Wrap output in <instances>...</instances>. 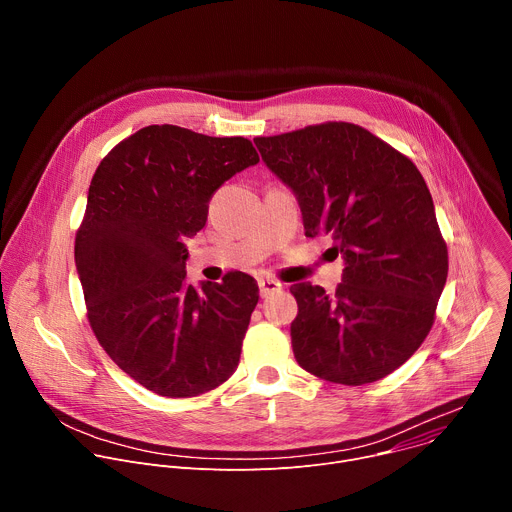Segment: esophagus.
I'll list each match as a JSON object with an SVG mask.
<instances>
[{
    "label": "esophagus",
    "mask_w": 512,
    "mask_h": 512,
    "mask_svg": "<svg viewBox=\"0 0 512 512\" xmlns=\"http://www.w3.org/2000/svg\"><path fill=\"white\" fill-rule=\"evenodd\" d=\"M281 289H283V285L275 279H259V291H261L263 298H267V296H271V294H275V291H281Z\"/></svg>",
    "instance_id": "obj_1"
}]
</instances>
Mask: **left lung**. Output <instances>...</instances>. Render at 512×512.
Listing matches in <instances>:
<instances>
[{"label": "left lung", "mask_w": 512, "mask_h": 512, "mask_svg": "<svg viewBox=\"0 0 512 512\" xmlns=\"http://www.w3.org/2000/svg\"><path fill=\"white\" fill-rule=\"evenodd\" d=\"M255 145L296 194L306 237L330 235L342 283H296L300 367L340 385L375 383L421 346L448 277V247L415 164L354 123L328 121Z\"/></svg>", "instance_id": "left-lung-1"}]
</instances>
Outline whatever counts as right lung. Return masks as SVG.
Wrapping results in <instances>:
<instances>
[{
    "mask_svg": "<svg viewBox=\"0 0 512 512\" xmlns=\"http://www.w3.org/2000/svg\"><path fill=\"white\" fill-rule=\"evenodd\" d=\"M245 137L148 125L99 164L75 239L91 328L117 367L162 397H196L235 371L257 281H186L188 249L212 194L255 166Z\"/></svg>",
    "mask_w": 512,
    "mask_h": 512,
    "instance_id": "obj_1",
    "label": "right lung"
}]
</instances>
